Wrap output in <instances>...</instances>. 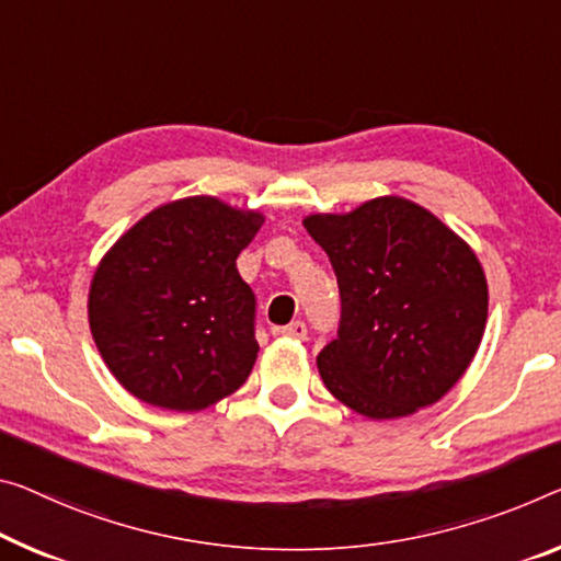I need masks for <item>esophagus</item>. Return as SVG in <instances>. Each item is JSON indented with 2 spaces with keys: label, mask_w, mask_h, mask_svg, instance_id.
I'll list each match as a JSON object with an SVG mask.
<instances>
[{
  "label": "esophagus",
  "mask_w": 561,
  "mask_h": 561,
  "mask_svg": "<svg viewBox=\"0 0 561 561\" xmlns=\"http://www.w3.org/2000/svg\"><path fill=\"white\" fill-rule=\"evenodd\" d=\"M278 333L288 335V339H298V341H304L306 335H308V325H306L304 321H290L288 325H283V329H278Z\"/></svg>",
  "instance_id": "34e87169"
}]
</instances>
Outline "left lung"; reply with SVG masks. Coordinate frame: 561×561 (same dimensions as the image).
Returning a JSON list of instances; mask_svg holds the SVG:
<instances>
[{
  "label": "left lung",
  "instance_id": "left-lung-1",
  "mask_svg": "<svg viewBox=\"0 0 561 561\" xmlns=\"http://www.w3.org/2000/svg\"><path fill=\"white\" fill-rule=\"evenodd\" d=\"M333 265L339 333L316 364L335 399L368 419L431 407L459 381L486 325V280L471 248L403 197L310 215Z\"/></svg>",
  "mask_w": 561,
  "mask_h": 561
}]
</instances>
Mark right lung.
<instances>
[{
  "mask_svg": "<svg viewBox=\"0 0 561 561\" xmlns=\"http://www.w3.org/2000/svg\"><path fill=\"white\" fill-rule=\"evenodd\" d=\"M261 226L257 213L185 197L112 245L92 278L90 329L137 399L197 411L245 383L257 358L255 293L236 257Z\"/></svg>",
  "mask_w": 561,
  "mask_h": 561,
  "instance_id": "add662e5",
  "label": "right lung"
}]
</instances>
